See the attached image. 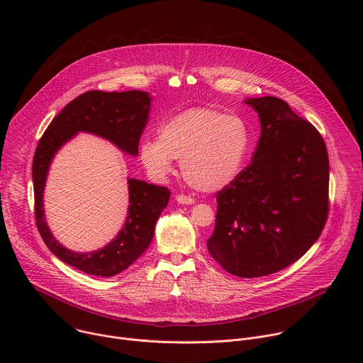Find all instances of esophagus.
Returning <instances> with one entry per match:
<instances>
[{
	"instance_id": "obj_1",
	"label": "esophagus",
	"mask_w": 363,
	"mask_h": 363,
	"mask_svg": "<svg viewBox=\"0 0 363 363\" xmlns=\"http://www.w3.org/2000/svg\"><path fill=\"white\" fill-rule=\"evenodd\" d=\"M175 199H177L178 203H182V205H192V203H195V199L191 198V196H186V195H177Z\"/></svg>"
}]
</instances>
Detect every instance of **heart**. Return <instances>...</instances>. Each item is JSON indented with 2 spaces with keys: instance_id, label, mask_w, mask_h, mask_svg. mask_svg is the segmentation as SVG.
Wrapping results in <instances>:
<instances>
[{
  "instance_id": "b5f03b06",
  "label": "heart",
  "mask_w": 363,
  "mask_h": 363,
  "mask_svg": "<svg viewBox=\"0 0 363 363\" xmlns=\"http://www.w3.org/2000/svg\"><path fill=\"white\" fill-rule=\"evenodd\" d=\"M251 152V132L238 116L210 108H192L164 121L158 139L139 145V158L147 174L162 181L181 161L185 182L199 192L230 186L242 172Z\"/></svg>"
}]
</instances>
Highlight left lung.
I'll return each instance as SVG.
<instances>
[{
    "mask_svg": "<svg viewBox=\"0 0 363 363\" xmlns=\"http://www.w3.org/2000/svg\"><path fill=\"white\" fill-rule=\"evenodd\" d=\"M260 119L252 162L217 194L206 248L230 274L262 277L293 264L328 218L329 157L315 126L279 97L244 100Z\"/></svg>",
    "mask_w": 363,
    "mask_h": 363,
    "instance_id": "8db88e82",
    "label": "left lung"
}]
</instances>
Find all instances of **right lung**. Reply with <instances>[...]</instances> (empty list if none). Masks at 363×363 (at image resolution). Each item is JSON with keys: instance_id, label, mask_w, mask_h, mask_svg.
<instances>
[{"instance_id": "add662e5", "label": "right lung", "mask_w": 363, "mask_h": 363, "mask_svg": "<svg viewBox=\"0 0 363 363\" xmlns=\"http://www.w3.org/2000/svg\"><path fill=\"white\" fill-rule=\"evenodd\" d=\"M150 94L140 90L100 91L80 94L53 119L41 136L33 160L35 221L41 238L60 260L83 273L112 277L126 270L149 247L161 213L171 192L128 178L129 206L123 227L116 237L96 251L79 252L65 247L51 233L44 214V188L56 153L77 133L84 132L112 142L130 157H138L140 133L146 125Z\"/></svg>"}]
</instances>
